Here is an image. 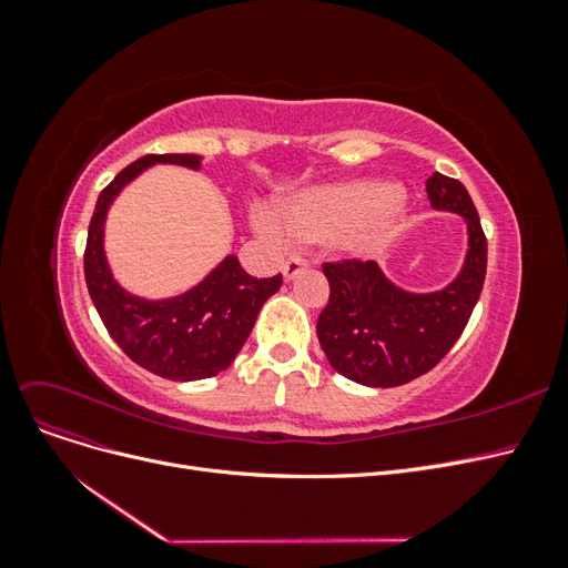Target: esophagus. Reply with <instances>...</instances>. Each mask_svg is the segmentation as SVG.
<instances>
[{"instance_id":"esophagus-1","label":"esophagus","mask_w":568,"mask_h":568,"mask_svg":"<svg viewBox=\"0 0 568 568\" xmlns=\"http://www.w3.org/2000/svg\"><path fill=\"white\" fill-rule=\"evenodd\" d=\"M307 267H311V263L307 261H303V257H288V261L282 265V272H284V277L291 282V280H296L301 272H305Z\"/></svg>"}]
</instances>
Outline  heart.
Listing matches in <instances>:
<instances>
[{
	"mask_svg": "<svg viewBox=\"0 0 568 568\" xmlns=\"http://www.w3.org/2000/svg\"><path fill=\"white\" fill-rule=\"evenodd\" d=\"M407 203L388 180H351L305 189L282 209V220L257 213L255 227L270 239L326 242L336 239L343 253L376 255L403 230Z\"/></svg>",
	"mask_w": 568,
	"mask_h": 568,
	"instance_id": "b5f03b06",
	"label": "heart"
}]
</instances>
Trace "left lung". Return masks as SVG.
<instances>
[{"label": "left lung", "instance_id": "8db88e82", "mask_svg": "<svg viewBox=\"0 0 568 568\" xmlns=\"http://www.w3.org/2000/svg\"><path fill=\"white\" fill-rule=\"evenodd\" d=\"M426 194L432 209L467 222V255L448 286L428 294L400 288L374 261L322 265L332 294L317 320V338L329 365L355 384L403 386L434 369L455 346L484 288L488 244L469 192L434 173Z\"/></svg>", "mask_w": 568, "mask_h": 568}]
</instances>
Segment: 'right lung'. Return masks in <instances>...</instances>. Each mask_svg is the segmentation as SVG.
<instances>
[{"instance_id": "right-lung-1", "label": "right lung", "mask_w": 568, "mask_h": 568, "mask_svg": "<svg viewBox=\"0 0 568 568\" xmlns=\"http://www.w3.org/2000/svg\"><path fill=\"white\" fill-rule=\"evenodd\" d=\"M156 163L201 170L194 153L142 156L99 194L84 248V282L111 338L136 365L170 382H199L227 369L242 351L263 303L282 286V274L255 280L236 255L173 298L134 296L113 280L104 251V225L123 189Z\"/></svg>"}]
</instances>
